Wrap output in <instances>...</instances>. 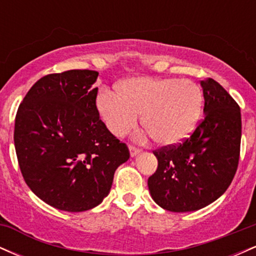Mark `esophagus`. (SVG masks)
<instances>
[{
	"label": "esophagus",
	"instance_id": "esophagus-1",
	"mask_svg": "<svg viewBox=\"0 0 256 256\" xmlns=\"http://www.w3.org/2000/svg\"><path fill=\"white\" fill-rule=\"evenodd\" d=\"M128 149H130V155L132 158H134L136 155L140 154V152H142V149L137 148V146H128Z\"/></svg>",
	"mask_w": 256,
	"mask_h": 256
}]
</instances>
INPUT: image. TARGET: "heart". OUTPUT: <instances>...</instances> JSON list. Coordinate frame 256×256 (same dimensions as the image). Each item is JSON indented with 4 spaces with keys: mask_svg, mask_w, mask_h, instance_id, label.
I'll return each instance as SVG.
<instances>
[{
    "mask_svg": "<svg viewBox=\"0 0 256 256\" xmlns=\"http://www.w3.org/2000/svg\"><path fill=\"white\" fill-rule=\"evenodd\" d=\"M116 90H104L96 101L102 122L116 137L134 128L140 114L154 142L178 144L195 131L204 113V92L190 79L134 77Z\"/></svg>",
    "mask_w": 256,
    "mask_h": 256,
    "instance_id": "1",
    "label": "heart"
}]
</instances>
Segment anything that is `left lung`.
Segmentation results:
<instances>
[{"mask_svg":"<svg viewBox=\"0 0 256 256\" xmlns=\"http://www.w3.org/2000/svg\"><path fill=\"white\" fill-rule=\"evenodd\" d=\"M204 119L183 143L155 152L158 170L148 179L152 198L176 213L198 210L218 200L234 177L242 119L230 94L212 78L201 82Z\"/></svg>","mask_w":256,"mask_h":256,"instance_id":"1","label":"left lung"}]
</instances>
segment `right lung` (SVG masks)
<instances>
[{
  "instance_id": "obj_1",
  "label": "right lung",
  "mask_w": 256,
  "mask_h": 256,
  "mask_svg": "<svg viewBox=\"0 0 256 256\" xmlns=\"http://www.w3.org/2000/svg\"><path fill=\"white\" fill-rule=\"evenodd\" d=\"M98 72L71 70L40 78L16 112L14 146L26 184L56 210L84 212L110 192L130 158L100 119Z\"/></svg>"
}]
</instances>
